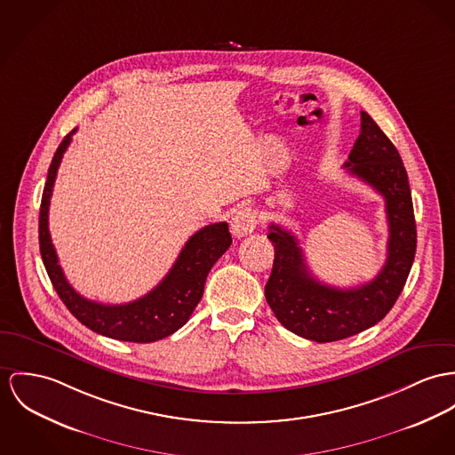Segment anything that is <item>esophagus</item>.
<instances>
[{
	"instance_id": "obj_1",
	"label": "esophagus",
	"mask_w": 455,
	"mask_h": 455,
	"mask_svg": "<svg viewBox=\"0 0 455 455\" xmlns=\"http://www.w3.org/2000/svg\"><path fill=\"white\" fill-rule=\"evenodd\" d=\"M256 225H258V218H256V212L251 208H243V210L237 211L230 221L232 234L235 237L249 235L256 228Z\"/></svg>"
}]
</instances>
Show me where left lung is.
I'll return each mask as SVG.
<instances>
[{
	"label": "left lung",
	"instance_id": "8db88e82",
	"mask_svg": "<svg viewBox=\"0 0 455 455\" xmlns=\"http://www.w3.org/2000/svg\"><path fill=\"white\" fill-rule=\"evenodd\" d=\"M345 170L385 197L387 258L381 272L367 283L339 289L310 274L298 239L272 223L268 239L275 249L265 298L280 323L291 332L331 343L355 336L385 318L398 299L416 256V220L409 178L396 147L362 110L360 135Z\"/></svg>",
	"mask_w": 455,
	"mask_h": 455
}]
</instances>
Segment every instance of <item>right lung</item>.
Masks as SVG:
<instances>
[{"instance_id": "add662e5", "label": "right lung", "mask_w": 455, "mask_h": 455, "mask_svg": "<svg viewBox=\"0 0 455 455\" xmlns=\"http://www.w3.org/2000/svg\"><path fill=\"white\" fill-rule=\"evenodd\" d=\"M74 133L76 130L59 145L41 197L39 251L48 277L70 314L97 334L130 343H154L172 336L187 323L199 305L212 265L232 244L228 223H212L196 232L181 249L168 275L140 299L126 305H104L83 298L66 279L48 230L53 183Z\"/></svg>"}]
</instances>
